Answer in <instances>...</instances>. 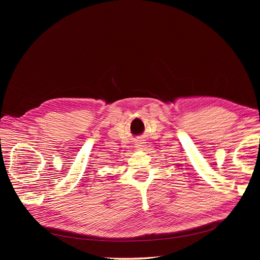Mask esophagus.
<instances>
[{
	"label": "esophagus",
	"instance_id": "34e87169",
	"mask_svg": "<svg viewBox=\"0 0 260 260\" xmlns=\"http://www.w3.org/2000/svg\"><path fill=\"white\" fill-rule=\"evenodd\" d=\"M142 144H143L142 142H137V144H136V147H141V146H143Z\"/></svg>",
	"mask_w": 260,
	"mask_h": 260
}]
</instances>
